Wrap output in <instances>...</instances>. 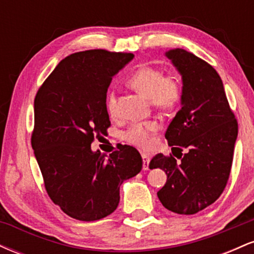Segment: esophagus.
<instances>
[{"label":"esophagus","instance_id":"esophagus-1","mask_svg":"<svg viewBox=\"0 0 254 254\" xmlns=\"http://www.w3.org/2000/svg\"><path fill=\"white\" fill-rule=\"evenodd\" d=\"M142 159H143V170L144 171L149 170V161H150L149 156L145 155V154H143V155H142Z\"/></svg>","mask_w":254,"mask_h":254}]
</instances>
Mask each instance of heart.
<instances>
[{"label":"heart","mask_w":254,"mask_h":254,"mask_svg":"<svg viewBox=\"0 0 254 254\" xmlns=\"http://www.w3.org/2000/svg\"><path fill=\"white\" fill-rule=\"evenodd\" d=\"M127 84L142 97L151 101V105L159 110H171L180 103L183 97L182 82L174 75H165L155 66L144 65L127 78ZM106 110L110 116L117 113V100L115 93H109L106 98ZM156 122L135 124L124 133V138L131 144L147 149L151 139L159 130Z\"/></svg>","instance_id":"heart-1"}]
</instances>
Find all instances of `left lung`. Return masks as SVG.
<instances>
[{
  "mask_svg": "<svg viewBox=\"0 0 254 254\" xmlns=\"http://www.w3.org/2000/svg\"><path fill=\"white\" fill-rule=\"evenodd\" d=\"M166 57L176 66L183 81L182 109L166 130L172 148L180 151L178 164L173 156L157 154L149 168L167 174L165 186L157 192L168 210L193 215L221 196L233 162L238 137V122L230 110L223 83L214 68L184 49H172ZM183 149L188 150L182 155Z\"/></svg>",
  "mask_w": 254,
  "mask_h": 254,
  "instance_id": "left-lung-1",
  "label": "left lung"
}]
</instances>
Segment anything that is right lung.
<instances>
[{
  "label": "right lung",
  "instance_id": "add662e5",
  "mask_svg": "<svg viewBox=\"0 0 254 254\" xmlns=\"http://www.w3.org/2000/svg\"><path fill=\"white\" fill-rule=\"evenodd\" d=\"M132 54L88 50L58 63L34 99L32 148L52 202L68 216L97 221L112 214L119 188L142 170L141 154L124 145L93 151L94 136L111 125L106 110L112 77Z\"/></svg>",
  "mask_w": 254,
  "mask_h": 254
}]
</instances>
